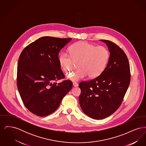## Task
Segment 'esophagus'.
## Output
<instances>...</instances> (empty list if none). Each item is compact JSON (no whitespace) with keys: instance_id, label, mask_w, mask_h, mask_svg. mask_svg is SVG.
Returning <instances> with one entry per match:
<instances>
[{"instance_id":"34e87169","label":"esophagus","mask_w":146,"mask_h":146,"mask_svg":"<svg viewBox=\"0 0 146 146\" xmlns=\"http://www.w3.org/2000/svg\"><path fill=\"white\" fill-rule=\"evenodd\" d=\"M73 86H74V87H76V86H78V84L74 82V83H73Z\"/></svg>"}]
</instances>
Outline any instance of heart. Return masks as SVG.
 Returning a JSON list of instances; mask_svg holds the SVG:
<instances>
[{"label":"heart","instance_id":"1","mask_svg":"<svg viewBox=\"0 0 146 146\" xmlns=\"http://www.w3.org/2000/svg\"><path fill=\"white\" fill-rule=\"evenodd\" d=\"M70 55L61 53L58 57L61 69L66 73L73 70L77 64L78 70L67 75L68 79L78 82L88 76L90 79L99 76L108 62L110 53L103 46H95L86 42H79L69 48Z\"/></svg>","mask_w":146,"mask_h":146}]
</instances>
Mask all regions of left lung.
<instances>
[{
  "instance_id": "1",
  "label": "left lung",
  "mask_w": 146,
  "mask_h": 146,
  "mask_svg": "<svg viewBox=\"0 0 146 146\" xmlns=\"http://www.w3.org/2000/svg\"><path fill=\"white\" fill-rule=\"evenodd\" d=\"M107 45L110 57L103 72L79 84V100L84 113L94 119L108 117L121 104L130 82V64L124 51L116 44L101 40Z\"/></svg>"
}]
</instances>
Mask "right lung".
I'll return each instance as SVG.
<instances>
[{
	"label": "right lung",
	"mask_w": 146,
	"mask_h": 146,
	"mask_svg": "<svg viewBox=\"0 0 146 146\" xmlns=\"http://www.w3.org/2000/svg\"><path fill=\"white\" fill-rule=\"evenodd\" d=\"M72 38L43 36L29 44L21 52L17 64V85L23 104L39 117L52 113L72 88L64 78L58 53Z\"/></svg>",
	"instance_id": "obj_1"
}]
</instances>
